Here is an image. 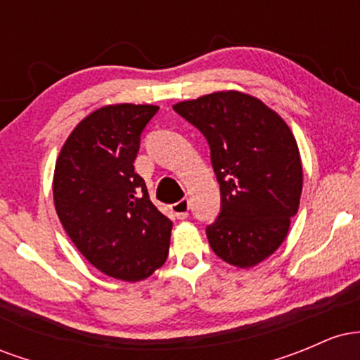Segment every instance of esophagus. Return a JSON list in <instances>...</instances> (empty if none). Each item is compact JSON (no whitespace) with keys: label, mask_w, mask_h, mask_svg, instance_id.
<instances>
[{"label":"esophagus","mask_w":360,"mask_h":360,"mask_svg":"<svg viewBox=\"0 0 360 360\" xmlns=\"http://www.w3.org/2000/svg\"><path fill=\"white\" fill-rule=\"evenodd\" d=\"M171 212L174 213L176 218H179V220H184V218H188V212H189V200H181L177 201L171 206Z\"/></svg>","instance_id":"obj_1"}]
</instances>
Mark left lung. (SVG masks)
<instances>
[{"instance_id":"1","label":"left lung","mask_w":360,"mask_h":360,"mask_svg":"<svg viewBox=\"0 0 360 360\" xmlns=\"http://www.w3.org/2000/svg\"><path fill=\"white\" fill-rule=\"evenodd\" d=\"M172 108L212 150L221 212L206 229L210 245L230 266H257L279 249L300 208L303 166L291 128L259 98L233 89Z\"/></svg>"}]
</instances>
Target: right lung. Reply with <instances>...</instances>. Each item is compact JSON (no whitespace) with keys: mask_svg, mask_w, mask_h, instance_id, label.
Masks as SVG:
<instances>
[{"mask_svg":"<svg viewBox=\"0 0 360 360\" xmlns=\"http://www.w3.org/2000/svg\"><path fill=\"white\" fill-rule=\"evenodd\" d=\"M159 110L118 103L82 118L53 171V205L69 238L110 278L147 279L166 262L172 221L135 172L140 134Z\"/></svg>","mask_w":360,"mask_h":360,"instance_id":"1","label":"right lung"}]
</instances>
